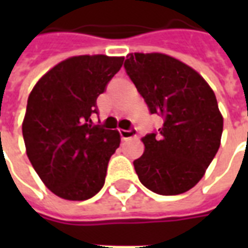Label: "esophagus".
<instances>
[{"mask_svg":"<svg viewBox=\"0 0 248 248\" xmlns=\"http://www.w3.org/2000/svg\"><path fill=\"white\" fill-rule=\"evenodd\" d=\"M119 135H121L122 140H130V138H133V137H137V130H135V129L119 130Z\"/></svg>","mask_w":248,"mask_h":248,"instance_id":"esophagus-1","label":"esophagus"}]
</instances>
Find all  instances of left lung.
<instances>
[{
    "label": "left lung",
    "instance_id": "left-lung-1",
    "mask_svg": "<svg viewBox=\"0 0 248 248\" xmlns=\"http://www.w3.org/2000/svg\"><path fill=\"white\" fill-rule=\"evenodd\" d=\"M126 74L150 114L163 119L146 134L135 159L140 183L159 195H178L197 185L218 153L223 118L207 82L186 63L161 53L129 54Z\"/></svg>",
    "mask_w": 248,
    "mask_h": 248
}]
</instances>
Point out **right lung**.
<instances>
[{
  "label": "right lung",
  "instance_id": "add662e5",
  "mask_svg": "<svg viewBox=\"0 0 248 248\" xmlns=\"http://www.w3.org/2000/svg\"><path fill=\"white\" fill-rule=\"evenodd\" d=\"M122 57H71L37 82L22 124L26 154L46 187L67 201H86L105 185L118 131L93 124L97 98Z\"/></svg>",
  "mask_w": 248,
  "mask_h": 248
}]
</instances>
